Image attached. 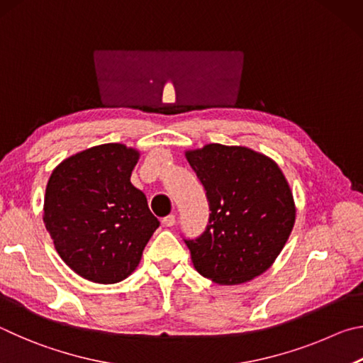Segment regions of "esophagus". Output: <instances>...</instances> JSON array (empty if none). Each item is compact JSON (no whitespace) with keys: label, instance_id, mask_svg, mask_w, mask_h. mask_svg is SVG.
Wrapping results in <instances>:
<instances>
[{"label":"esophagus","instance_id":"esophagus-1","mask_svg":"<svg viewBox=\"0 0 363 363\" xmlns=\"http://www.w3.org/2000/svg\"><path fill=\"white\" fill-rule=\"evenodd\" d=\"M162 225L167 226V228L174 226L175 225V215H167V217H164L162 218Z\"/></svg>","mask_w":363,"mask_h":363}]
</instances>
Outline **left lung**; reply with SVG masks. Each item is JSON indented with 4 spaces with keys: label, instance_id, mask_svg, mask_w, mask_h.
Returning a JSON list of instances; mask_svg holds the SVG:
<instances>
[{
    "label": "left lung",
    "instance_id": "left-lung-1",
    "mask_svg": "<svg viewBox=\"0 0 363 363\" xmlns=\"http://www.w3.org/2000/svg\"><path fill=\"white\" fill-rule=\"evenodd\" d=\"M185 156L211 208L206 231L185 239L196 271L221 285L263 274L295 225L294 196L282 170L245 146L211 143Z\"/></svg>",
    "mask_w": 363,
    "mask_h": 363
}]
</instances>
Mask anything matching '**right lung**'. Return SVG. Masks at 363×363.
Wrapping results in <instances>:
<instances>
[{
    "label": "right lung",
    "instance_id": "obj_1",
    "mask_svg": "<svg viewBox=\"0 0 363 363\" xmlns=\"http://www.w3.org/2000/svg\"><path fill=\"white\" fill-rule=\"evenodd\" d=\"M138 156L121 143L92 146L62 161L48 182L46 230L63 262L91 282L130 276L159 226L130 183Z\"/></svg>",
    "mask_w": 363,
    "mask_h": 363
}]
</instances>
